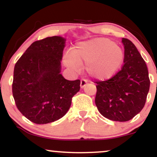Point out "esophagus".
Wrapping results in <instances>:
<instances>
[{
	"mask_svg": "<svg viewBox=\"0 0 157 157\" xmlns=\"http://www.w3.org/2000/svg\"><path fill=\"white\" fill-rule=\"evenodd\" d=\"M86 83H87V81H86V80H84V79L81 80V81H80V88L81 89H83L85 86H86Z\"/></svg>",
	"mask_w": 157,
	"mask_h": 157,
	"instance_id": "obj_1",
	"label": "esophagus"
}]
</instances>
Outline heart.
Wrapping results in <instances>:
<instances>
[{
    "mask_svg": "<svg viewBox=\"0 0 157 157\" xmlns=\"http://www.w3.org/2000/svg\"><path fill=\"white\" fill-rule=\"evenodd\" d=\"M124 59L121 47L111 40L97 37L78 43L72 52L64 55L63 63L75 72L80 71V63H86L85 68L90 77L105 80L117 72Z\"/></svg>",
    "mask_w": 157,
    "mask_h": 157,
    "instance_id": "heart-1",
    "label": "heart"
}]
</instances>
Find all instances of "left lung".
<instances>
[{"label":"left lung","mask_w":157,"mask_h":157,"mask_svg":"<svg viewBox=\"0 0 157 157\" xmlns=\"http://www.w3.org/2000/svg\"><path fill=\"white\" fill-rule=\"evenodd\" d=\"M122 43L125 49L122 69L109 80L96 82L95 104L105 118L126 122L143 109L150 80L146 63L134 44L127 38Z\"/></svg>","instance_id":"obj_1"}]
</instances>
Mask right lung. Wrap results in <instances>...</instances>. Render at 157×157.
<instances>
[{
	"label": "right lung",
	"mask_w": 157,
	"mask_h": 157,
	"mask_svg": "<svg viewBox=\"0 0 157 157\" xmlns=\"http://www.w3.org/2000/svg\"><path fill=\"white\" fill-rule=\"evenodd\" d=\"M66 40L53 36L35 41L15 66L12 94L16 106L34 123L62 118L80 91V80H68L60 74Z\"/></svg>",
	"instance_id": "1"
}]
</instances>
